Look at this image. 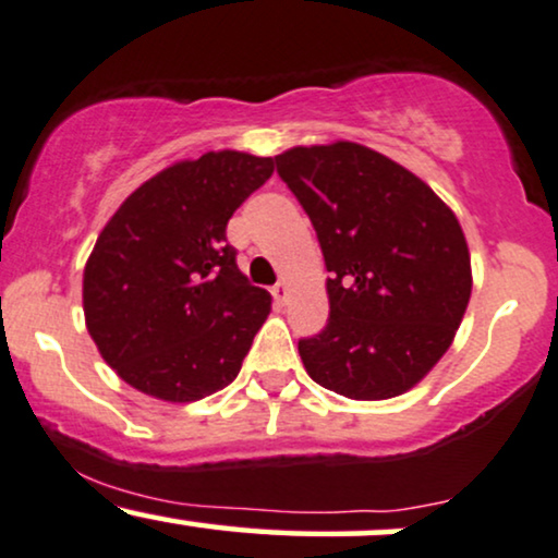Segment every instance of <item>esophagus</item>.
<instances>
[{
    "instance_id": "obj_1",
    "label": "esophagus",
    "mask_w": 558,
    "mask_h": 558,
    "mask_svg": "<svg viewBox=\"0 0 558 558\" xmlns=\"http://www.w3.org/2000/svg\"><path fill=\"white\" fill-rule=\"evenodd\" d=\"M271 294H274V300H277V303L281 305V303H287V298H290V290H287L284 281H279V284H274Z\"/></svg>"
}]
</instances>
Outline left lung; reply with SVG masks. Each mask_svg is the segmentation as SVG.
Masks as SVG:
<instances>
[{"label": "left lung", "instance_id": "1", "mask_svg": "<svg viewBox=\"0 0 558 558\" xmlns=\"http://www.w3.org/2000/svg\"><path fill=\"white\" fill-rule=\"evenodd\" d=\"M274 161L331 274L329 324L298 342L307 376L350 399L404 395L449 350L473 292L454 211L360 143L298 146Z\"/></svg>", "mask_w": 558, "mask_h": 558}]
</instances>
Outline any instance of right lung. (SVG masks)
<instances>
[{
  "instance_id": "right-lung-1",
  "label": "right lung",
  "mask_w": 558,
  "mask_h": 558,
  "mask_svg": "<svg viewBox=\"0 0 558 558\" xmlns=\"http://www.w3.org/2000/svg\"><path fill=\"white\" fill-rule=\"evenodd\" d=\"M271 172V159L208 150L143 182L101 229L83 271L85 326L124 384L195 402L238 378L271 294L238 268L227 221Z\"/></svg>"
}]
</instances>
